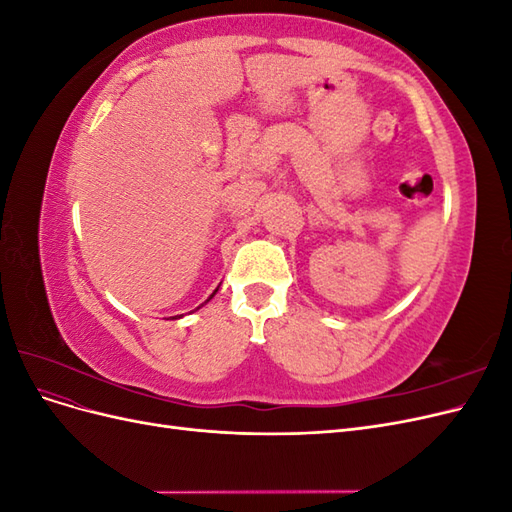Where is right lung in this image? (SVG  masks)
<instances>
[{
  "label": "right lung",
  "instance_id": "add662e5",
  "mask_svg": "<svg viewBox=\"0 0 512 512\" xmlns=\"http://www.w3.org/2000/svg\"><path fill=\"white\" fill-rule=\"evenodd\" d=\"M218 288H220V286H218ZM218 288H215V290H213V294H209V299H207V301H205V303H203V305H207V303H209V301H211V299H213V297H215V292H218ZM203 305H198V307H196V309H200V307H203ZM173 318H181V316H173Z\"/></svg>",
  "mask_w": 512,
  "mask_h": 512
}]
</instances>
